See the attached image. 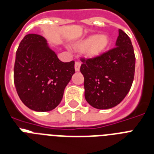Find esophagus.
Listing matches in <instances>:
<instances>
[{
	"instance_id": "esophagus-1",
	"label": "esophagus",
	"mask_w": 154,
	"mask_h": 154,
	"mask_svg": "<svg viewBox=\"0 0 154 154\" xmlns=\"http://www.w3.org/2000/svg\"><path fill=\"white\" fill-rule=\"evenodd\" d=\"M80 68H81V62H75V70L78 72L80 70Z\"/></svg>"
}]
</instances>
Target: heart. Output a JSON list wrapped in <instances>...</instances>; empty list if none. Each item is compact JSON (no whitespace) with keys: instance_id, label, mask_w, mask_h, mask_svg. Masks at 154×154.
I'll use <instances>...</instances> for the list:
<instances>
[{"instance_id":"obj_1","label":"heart","mask_w":154,"mask_h":154,"mask_svg":"<svg viewBox=\"0 0 154 154\" xmlns=\"http://www.w3.org/2000/svg\"><path fill=\"white\" fill-rule=\"evenodd\" d=\"M108 37L106 35H92L75 44V49L84 51L85 55L91 58L100 56L107 48Z\"/></svg>"}]
</instances>
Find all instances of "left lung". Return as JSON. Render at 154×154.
I'll return each instance as SVG.
<instances>
[{
	"label": "left lung",
	"mask_w": 154,
	"mask_h": 154,
	"mask_svg": "<svg viewBox=\"0 0 154 154\" xmlns=\"http://www.w3.org/2000/svg\"><path fill=\"white\" fill-rule=\"evenodd\" d=\"M81 61L86 101L97 109L118 105L129 92L134 77L135 55L129 36L119 29L115 48Z\"/></svg>",
	"instance_id": "1"
}]
</instances>
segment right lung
I'll return each instance as SVG.
<instances>
[{
    "mask_svg": "<svg viewBox=\"0 0 154 154\" xmlns=\"http://www.w3.org/2000/svg\"><path fill=\"white\" fill-rule=\"evenodd\" d=\"M74 63L60 61L42 36L25 35L16 51L14 66V84L21 101L35 112L54 109L75 73Z\"/></svg>",
    "mask_w": 154,
    "mask_h": 154,
    "instance_id": "obj_1",
    "label": "right lung"
}]
</instances>
